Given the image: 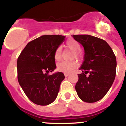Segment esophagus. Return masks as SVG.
Masks as SVG:
<instances>
[{"label": "esophagus", "mask_w": 126, "mask_h": 126, "mask_svg": "<svg viewBox=\"0 0 126 126\" xmlns=\"http://www.w3.org/2000/svg\"><path fill=\"white\" fill-rule=\"evenodd\" d=\"M64 76H65V77H68V76L69 75V73H64Z\"/></svg>", "instance_id": "esophagus-1"}]
</instances>
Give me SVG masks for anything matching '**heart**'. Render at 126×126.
<instances>
[{
	"label": "heart",
	"mask_w": 126,
	"mask_h": 126,
	"mask_svg": "<svg viewBox=\"0 0 126 126\" xmlns=\"http://www.w3.org/2000/svg\"><path fill=\"white\" fill-rule=\"evenodd\" d=\"M65 47L68 49L72 50L71 58H81L82 57V52L80 50V44L77 41L74 39H71L66 42ZM62 49L61 46H58L54 52V58L56 61H60L62 58ZM78 63L76 60L70 62H62L58 63L57 66V70L60 72H70L74 69L77 68Z\"/></svg>",
	"instance_id": "b5f03b06"
}]
</instances>
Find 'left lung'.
<instances>
[{"instance_id":"left-lung-1","label":"left lung","mask_w":126,"mask_h":126,"mask_svg":"<svg viewBox=\"0 0 126 126\" xmlns=\"http://www.w3.org/2000/svg\"><path fill=\"white\" fill-rule=\"evenodd\" d=\"M73 38L85 50L84 62L79 69L82 72L78 74L76 90L84 102H97L105 96L113 83L116 56L104 39L88 35H74Z\"/></svg>"}]
</instances>
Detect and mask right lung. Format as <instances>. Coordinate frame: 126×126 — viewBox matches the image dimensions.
Here are the masks:
<instances>
[{
  "instance_id": "add662e5",
  "label": "right lung",
  "mask_w": 126,
  "mask_h": 126,
  "mask_svg": "<svg viewBox=\"0 0 126 126\" xmlns=\"http://www.w3.org/2000/svg\"><path fill=\"white\" fill-rule=\"evenodd\" d=\"M62 35H43L29 42L17 58V80L28 98L35 104L54 102L64 79L63 72L49 74L56 68L54 52L64 41Z\"/></svg>"
}]
</instances>
